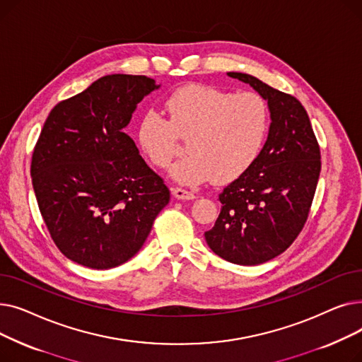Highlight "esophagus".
<instances>
[{"label":"esophagus","mask_w":362,"mask_h":362,"mask_svg":"<svg viewBox=\"0 0 362 362\" xmlns=\"http://www.w3.org/2000/svg\"><path fill=\"white\" fill-rule=\"evenodd\" d=\"M171 194H173L177 199L191 201V199L197 198V195L192 191H187V189H183V187H173L171 189Z\"/></svg>","instance_id":"34e87169"}]
</instances>
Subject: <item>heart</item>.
<instances>
[{"instance_id": "heart-1", "label": "heart", "mask_w": 362, "mask_h": 362, "mask_svg": "<svg viewBox=\"0 0 362 362\" xmlns=\"http://www.w3.org/2000/svg\"><path fill=\"white\" fill-rule=\"evenodd\" d=\"M165 110L168 119L154 108L141 114L136 141L152 164L165 168L187 138L189 156L171 167L185 185L238 179L258 158L270 127L269 104L257 92L187 85L168 95Z\"/></svg>"}]
</instances>
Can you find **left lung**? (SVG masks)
I'll return each instance as SVG.
<instances>
[{"instance_id":"8db88e82","label":"left lung","mask_w":362,"mask_h":362,"mask_svg":"<svg viewBox=\"0 0 362 362\" xmlns=\"http://www.w3.org/2000/svg\"><path fill=\"white\" fill-rule=\"evenodd\" d=\"M227 74L267 100L272 124L258 158L218 195L221 211L205 240L226 261L257 265L286 251L305 226L321 170L320 145L295 97L255 76Z\"/></svg>"}]
</instances>
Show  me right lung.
<instances>
[{
	"label": "right lung",
	"instance_id": "right-lung-1",
	"mask_svg": "<svg viewBox=\"0 0 362 362\" xmlns=\"http://www.w3.org/2000/svg\"><path fill=\"white\" fill-rule=\"evenodd\" d=\"M157 88L146 76H104L51 110L33 148L32 185L51 239L85 267L130 259L170 201L163 177L123 132Z\"/></svg>",
	"mask_w": 362,
	"mask_h": 362
}]
</instances>
